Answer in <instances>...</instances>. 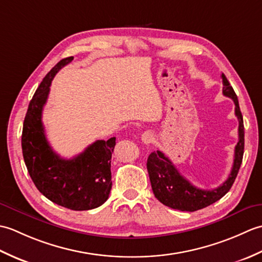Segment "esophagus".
<instances>
[{
  "label": "esophagus",
  "instance_id": "1",
  "mask_svg": "<svg viewBox=\"0 0 262 262\" xmlns=\"http://www.w3.org/2000/svg\"><path fill=\"white\" fill-rule=\"evenodd\" d=\"M153 140H154V137H153V135L149 132H145V133H143V134H142V141L145 143V144L152 143Z\"/></svg>",
  "mask_w": 262,
  "mask_h": 262
}]
</instances>
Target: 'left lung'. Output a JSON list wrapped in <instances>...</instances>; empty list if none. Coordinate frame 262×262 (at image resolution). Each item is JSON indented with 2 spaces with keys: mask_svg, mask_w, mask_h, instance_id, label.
I'll return each instance as SVG.
<instances>
[{
  "mask_svg": "<svg viewBox=\"0 0 262 262\" xmlns=\"http://www.w3.org/2000/svg\"><path fill=\"white\" fill-rule=\"evenodd\" d=\"M222 80H223V94L234 101L235 116L238 120V142L235 146L234 162L231 173L220 187L211 190H204L189 182L162 152L159 149L152 152L146 163L152 190L158 200L170 208L182 211H194L214 204L229 192L240 170L244 152L243 117L236 94L223 73H222Z\"/></svg>",
  "mask_w": 262,
  "mask_h": 262,
  "instance_id": "obj_1",
  "label": "left lung"
}]
</instances>
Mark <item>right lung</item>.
Wrapping results in <instances>:
<instances>
[{"mask_svg":"<svg viewBox=\"0 0 262 262\" xmlns=\"http://www.w3.org/2000/svg\"><path fill=\"white\" fill-rule=\"evenodd\" d=\"M72 60V56L59 60L33 94L25 117L21 145L28 172L43 196L72 210H89L109 197L116 137L96 141L73 159H63L49 145L41 121L54 76Z\"/></svg>","mask_w":262,"mask_h":262,"instance_id":"right-lung-1","label":"right lung"}]
</instances>
